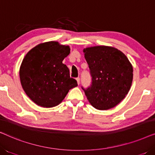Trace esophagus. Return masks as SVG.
<instances>
[{
  "label": "esophagus",
  "instance_id": "1",
  "mask_svg": "<svg viewBox=\"0 0 155 155\" xmlns=\"http://www.w3.org/2000/svg\"><path fill=\"white\" fill-rule=\"evenodd\" d=\"M76 81H77V83H78V84H80V79L79 78H76Z\"/></svg>",
  "mask_w": 155,
  "mask_h": 155
}]
</instances>
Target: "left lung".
Listing matches in <instances>:
<instances>
[{"label": "left lung", "instance_id": "left-lung-1", "mask_svg": "<svg viewBox=\"0 0 155 155\" xmlns=\"http://www.w3.org/2000/svg\"><path fill=\"white\" fill-rule=\"evenodd\" d=\"M92 84L83 87L90 104L99 110L114 108L124 99L133 82L132 64L122 51L107 46L84 48Z\"/></svg>", "mask_w": 155, "mask_h": 155}]
</instances>
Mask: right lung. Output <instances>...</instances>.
<instances>
[{"label":"right lung","instance_id":"right-lung-1","mask_svg":"<svg viewBox=\"0 0 155 155\" xmlns=\"http://www.w3.org/2000/svg\"><path fill=\"white\" fill-rule=\"evenodd\" d=\"M71 52L69 46L58 41L38 44L25 55L20 68L22 89L36 104L44 108L58 105L71 89L78 86L70 77L63 61Z\"/></svg>","mask_w":155,"mask_h":155}]
</instances>
